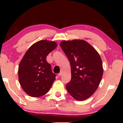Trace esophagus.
<instances>
[{
	"mask_svg": "<svg viewBox=\"0 0 123 123\" xmlns=\"http://www.w3.org/2000/svg\"><path fill=\"white\" fill-rule=\"evenodd\" d=\"M62 72L61 71V72H60V73H59V74H57V76H59V77H60V76H61V75H62Z\"/></svg>",
	"mask_w": 123,
	"mask_h": 123,
	"instance_id": "esophagus-1",
	"label": "esophagus"
}]
</instances>
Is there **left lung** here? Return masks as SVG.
Segmentation results:
<instances>
[{
	"label": "left lung",
	"instance_id": "1",
	"mask_svg": "<svg viewBox=\"0 0 123 123\" xmlns=\"http://www.w3.org/2000/svg\"><path fill=\"white\" fill-rule=\"evenodd\" d=\"M60 46L70 62L72 78L66 87L79 101L93 94L103 74V63L98 53L84 40L63 41Z\"/></svg>",
	"mask_w": 123,
	"mask_h": 123
}]
</instances>
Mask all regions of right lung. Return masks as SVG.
I'll list each match as a JSON object with an SVG mask.
<instances>
[{"mask_svg": "<svg viewBox=\"0 0 123 123\" xmlns=\"http://www.w3.org/2000/svg\"><path fill=\"white\" fill-rule=\"evenodd\" d=\"M57 45L53 41L37 42L29 48L20 61L18 67L19 81L24 91L30 96L44 95L55 80L56 75L47 61V56Z\"/></svg>", "mask_w": 123, "mask_h": 123, "instance_id": "right-lung-1", "label": "right lung"}]
</instances>
